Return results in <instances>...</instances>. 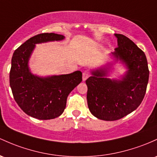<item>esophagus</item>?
I'll return each instance as SVG.
<instances>
[{"instance_id": "1", "label": "esophagus", "mask_w": 157, "mask_h": 157, "mask_svg": "<svg viewBox=\"0 0 157 157\" xmlns=\"http://www.w3.org/2000/svg\"><path fill=\"white\" fill-rule=\"evenodd\" d=\"M89 76H90V74H89V71H84L83 73H82V80H83V81H85L88 77H89Z\"/></svg>"}]
</instances>
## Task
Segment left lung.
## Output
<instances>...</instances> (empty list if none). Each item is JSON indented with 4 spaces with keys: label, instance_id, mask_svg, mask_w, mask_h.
Here are the masks:
<instances>
[{
    "label": "left lung",
    "instance_id": "obj_1",
    "mask_svg": "<svg viewBox=\"0 0 157 157\" xmlns=\"http://www.w3.org/2000/svg\"><path fill=\"white\" fill-rule=\"evenodd\" d=\"M118 47L113 55L126 63L128 71L121 80L104 77V71L97 70L86 80L88 106L99 119L115 121L136 109L145 94L149 79L147 61L144 51L129 38L115 34Z\"/></svg>",
    "mask_w": 157,
    "mask_h": 157
}]
</instances>
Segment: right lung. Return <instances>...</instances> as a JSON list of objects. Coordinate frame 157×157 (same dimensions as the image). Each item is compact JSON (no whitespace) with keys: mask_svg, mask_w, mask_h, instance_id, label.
I'll return each mask as SVG.
<instances>
[{"mask_svg":"<svg viewBox=\"0 0 157 157\" xmlns=\"http://www.w3.org/2000/svg\"><path fill=\"white\" fill-rule=\"evenodd\" d=\"M64 39L56 33H40L31 37L13 53L10 84L15 101L24 112L40 120L53 119L63 114L70 92L82 81L80 71L47 78L32 75L28 63L35 44Z\"/></svg>","mask_w":157,"mask_h":157,"instance_id":"1","label":"right lung"}]
</instances>
